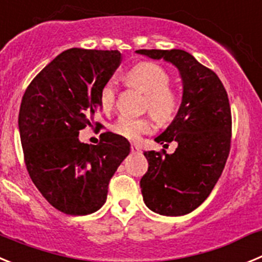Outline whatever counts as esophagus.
Instances as JSON below:
<instances>
[{
  "label": "esophagus",
  "instance_id": "1",
  "mask_svg": "<svg viewBox=\"0 0 262 262\" xmlns=\"http://www.w3.org/2000/svg\"><path fill=\"white\" fill-rule=\"evenodd\" d=\"M131 152L133 153L140 152V147H139V145H136V144H133V145H131Z\"/></svg>",
  "mask_w": 262,
  "mask_h": 262
}]
</instances>
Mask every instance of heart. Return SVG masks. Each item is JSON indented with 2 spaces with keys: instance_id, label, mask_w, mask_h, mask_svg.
Returning <instances> with one entry per match:
<instances>
[{
  "instance_id": "obj_1",
  "label": "heart",
  "mask_w": 262,
  "mask_h": 262,
  "mask_svg": "<svg viewBox=\"0 0 262 262\" xmlns=\"http://www.w3.org/2000/svg\"><path fill=\"white\" fill-rule=\"evenodd\" d=\"M127 85L145 95L144 109L149 110L157 121L167 123L178 113L181 98L170 87V74L166 69L153 62H140L131 67L124 75ZM117 100V87L113 83L104 84L100 90V105L102 112L112 113ZM155 123L149 117L129 118L121 117L113 124V131L127 140H139L143 135L153 133Z\"/></svg>"
}]
</instances>
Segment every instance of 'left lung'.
Listing matches in <instances>:
<instances>
[{"label": "left lung", "instance_id": "8db88e82", "mask_svg": "<svg viewBox=\"0 0 262 262\" xmlns=\"http://www.w3.org/2000/svg\"><path fill=\"white\" fill-rule=\"evenodd\" d=\"M150 58H164L178 67L183 79V100L165 133L156 138L169 147L148 150V171L140 181L145 205L162 215H183L210 195L224 171L231 147V109L224 84L213 70L181 49L136 50Z\"/></svg>", "mask_w": 262, "mask_h": 262}]
</instances>
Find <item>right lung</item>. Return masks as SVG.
<instances>
[{
    "instance_id": "1",
    "label": "right lung",
    "mask_w": 262,
    "mask_h": 262,
    "mask_svg": "<svg viewBox=\"0 0 262 262\" xmlns=\"http://www.w3.org/2000/svg\"><path fill=\"white\" fill-rule=\"evenodd\" d=\"M118 50H64L33 78L21 98L19 133L30 178L59 212L85 215L104 205L129 143L106 131L97 145L79 141L101 109L100 90L118 69ZM96 126H100L96 122Z\"/></svg>"
}]
</instances>
